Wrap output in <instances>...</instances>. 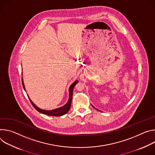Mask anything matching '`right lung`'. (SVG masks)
<instances>
[{"instance_id":"add662e5","label":"right lung","mask_w":155,"mask_h":155,"mask_svg":"<svg viewBox=\"0 0 155 155\" xmlns=\"http://www.w3.org/2000/svg\"><path fill=\"white\" fill-rule=\"evenodd\" d=\"M22 81V85L23 89L25 91V85L23 83V78L21 79ZM78 82V81H76L75 82H74L71 85L70 87V89H69V92H70V97H69V100L68 101V102L66 103V104L64 105L63 107L53 110H41L40 108H39L38 107H36L35 105L33 104V102L29 99L32 105L34 107V108H35L38 111H39L41 113L48 115V116H63L64 114H65L66 113H67L68 112V111L70 110V108H71V101H72V97H73V89L75 85H76V84Z\"/></svg>"}]
</instances>
